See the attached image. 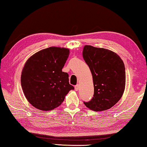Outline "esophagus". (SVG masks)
Instances as JSON below:
<instances>
[{"label": "esophagus", "mask_w": 147, "mask_h": 147, "mask_svg": "<svg viewBox=\"0 0 147 147\" xmlns=\"http://www.w3.org/2000/svg\"><path fill=\"white\" fill-rule=\"evenodd\" d=\"M78 87H79L78 84L76 85L75 86H74V89H75V90H76V91H78Z\"/></svg>", "instance_id": "1"}]
</instances>
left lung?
Returning <instances> with one entry per match:
<instances>
[{"instance_id": "left-lung-1", "label": "left lung", "mask_w": 147, "mask_h": 147, "mask_svg": "<svg viewBox=\"0 0 147 147\" xmlns=\"http://www.w3.org/2000/svg\"><path fill=\"white\" fill-rule=\"evenodd\" d=\"M83 58L93 76L94 94L85 105L94 111L111 109L124 94L125 71L124 62L116 53L105 48L86 45Z\"/></svg>"}]
</instances>
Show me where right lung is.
<instances>
[{"label":"right lung","instance_id":"right-lung-1","mask_svg":"<svg viewBox=\"0 0 147 147\" xmlns=\"http://www.w3.org/2000/svg\"><path fill=\"white\" fill-rule=\"evenodd\" d=\"M69 50L50 47L34 53L23 67L21 84L27 101L37 109L48 111L59 107L74 87L62 72Z\"/></svg>","mask_w":147,"mask_h":147}]
</instances>
